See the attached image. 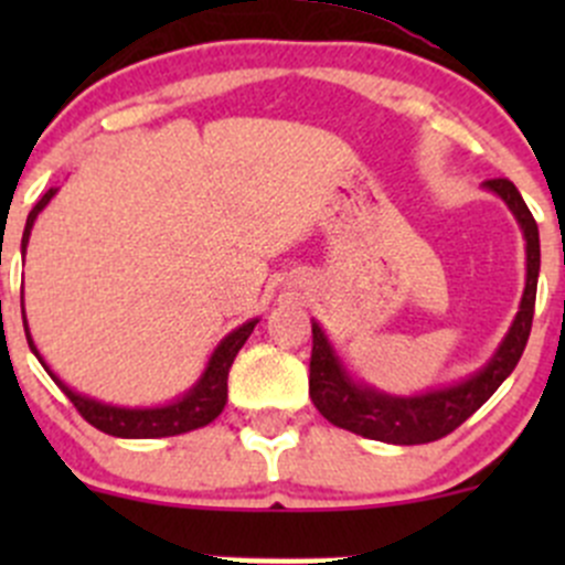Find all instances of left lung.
<instances>
[{
	"label": "left lung",
	"instance_id": "obj_1",
	"mask_svg": "<svg viewBox=\"0 0 565 565\" xmlns=\"http://www.w3.org/2000/svg\"><path fill=\"white\" fill-rule=\"evenodd\" d=\"M483 188L498 193L509 204L516 224H520L522 237H525V292H522L520 311H516L509 333L503 335L494 355L461 383L413 393V396H393V393L377 391L352 377L344 363H341L339 352L330 344L322 324L311 319L315 347H311L309 396L319 413L333 426L355 431V435L369 437V440L391 443V446L435 443L465 424L516 369L522 352H525L530 324H533L535 287H539L541 270L539 226H535L525 199L516 191L514 182L498 177V180L483 182Z\"/></svg>",
	"mask_w": 565,
	"mask_h": 565
}]
</instances>
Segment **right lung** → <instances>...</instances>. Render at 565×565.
Masks as SVG:
<instances>
[{
    "instance_id": "obj_1",
    "label": "right lung",
    "mask_w": 565,
    "mask_h": 565,
    "mask_svg": "<svg viewBox=\"0 0 565 565\" xmlns=\"http://www.w3.org/2000/svg\"><path fill=\"white\" fill-rule=\"evenodd\" d=\"M56 188H49V191L40 196V202L32 207V213L26 215L24 237H21V254H26V246H30L32 226H35L38 215L43 213L45 204L54 199ZM21 317H24V333L26 341H30V350L35 352V358L43 363V369L49 372V377L60 385V391L65 393L73 402V407L84 415L87 424H93L95 429L106 431L111 437H125V440H156V437H174L185 435V431L202 429V426L213 424L221 415V409L226 407V380H230V369L235 363L237 352L246 344L248 335L254 333L256 322L259 319H248L241 328H235L232 333H226L221 339V344L215 347L213 355H210L207 366H204L202 377L191 385L182 396H177L174 402L158 404V407H117V404L98 402V398L87 396V393L73 391L71 385L62 383L54 372H51L49 363L43 361V355L38 352L35 341H32L30 324H26V311H24V298H21Z\"/></svg>"
}]
</instances>
